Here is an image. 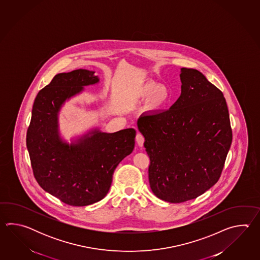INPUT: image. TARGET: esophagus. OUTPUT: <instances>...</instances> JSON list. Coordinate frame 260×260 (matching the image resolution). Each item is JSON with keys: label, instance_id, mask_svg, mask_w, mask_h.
<instances>
[{"label": "esophagus", "instance_id": "obj_1", "mask_svg": "<svg viewBox=\"0 0 260 260\" xmlns=\"http://www.w3.org/2000/svg\"><path fill=\"white\" fill-rule=\"evenodd\" d=\"M136 139H137V142H138V146L142 147V146H143L144 141H145V138H144L143 135H142V134H140V133H138V134H137V137H136Z\"/></svg>", "mask_w": 260, "mask_h": 260}]
</instances>
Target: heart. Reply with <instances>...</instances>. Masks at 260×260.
<instances>
[{"mask_svg":"<svg viewBox=\"0 0 260 260\" xmlns=\"http://www.w3.org/2000/svg\"><path fill=\"white\" fill-rule=\"evenodd\" d=\"M136 100H148V108L151 111L160 110L168 102L170 94L166 86L156 83H149L141 86L134 93Z\"/></svg>","mask_w":260,"mask_h":260,"instance_id":"1","label":"heart"}]
</instances>
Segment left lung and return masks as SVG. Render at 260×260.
Listing matches in <instances>:
<instances>
[{"mask_svg":"<svg viewBox=\"0 0 260 260\" xmlns=\"http://www.w3.org/2000/svg\"><path fill=\"white\" fill-rule=\"evenodd\" d=\"M180 78L181 94L171 108L138 121L150 188L173 204L195 199L218 181L232 140L223 93L197 70L183 68Z\"/></svg>","mask_w":260,"mask_h":260,"instance_id":"obj_1","label":"left lung"}]
</instances>
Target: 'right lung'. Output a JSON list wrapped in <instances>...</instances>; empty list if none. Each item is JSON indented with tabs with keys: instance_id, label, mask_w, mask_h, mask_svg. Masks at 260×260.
Segmentation results:
<instances>
[{
	"instance_id": "right-lung-1",
	"label": "right lung",
	"mask_w": 260,
	"mask_h": 260,
	"mask_svg": "<svg viewBox=\"0 0 260 260\" xmlns=\"http://www.w3.org/2000/svg\"><path fill=\"white\" fill-rule=\"evenodd\" d=\"M94 72L76 70L56 74L34 100L27 131V148L41 188L72 206L92 205L105 197L112 175L135 146L136 130L95 131L76 145L63 143L57 134V112L83 86L99 82Z\"/></svg>"
}]
</instances>
